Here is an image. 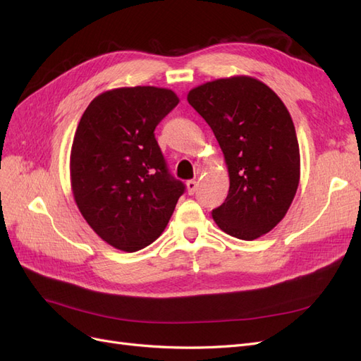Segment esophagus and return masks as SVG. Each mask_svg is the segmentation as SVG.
<instances>
[{"label": "esophagus", "instance_id": "1", "mask_svg": "<svg viewBox=\"0 0 361 361\" xmlns=\"http://www.w3.org/2000/svg\"><path fill=\"white\" fill-rule=\"evenodd\" d=\"M185 185H187V191L190 195H192L195 191H197V182L195 180H188Z\"/></svg>", "mask_w": 361, "mask_h": 361}]
</instances>
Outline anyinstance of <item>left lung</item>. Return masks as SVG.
<instances>
[{
    "mask_svg": "<svg viewBox=\"0 0 361 361\" xmlns=\"http://www.w3.org/2000/svg\"><path fill=\"white\" fill-rule=\"evenodd\" d=\"M187 99L211 126L231 180L214 221L245 241L268 233L286 215L300 183V146L288 108L248 75L194 87Z\"/></svg>",
    "mask_w": 361,
    "mask_h": 361,
    "instance_id": "8db88e82",
    "label": "left lung"
}]
</instances>
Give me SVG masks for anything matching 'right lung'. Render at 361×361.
Segmentation results:
<instances>
[{
  "instance_id": "add662e5",
  "label": "right lung",
  "mask_w": 361,
  "mask_h": 361,
  "mask_svg": "<svg viewBox=\"0 0 361 361\" xmlns=\"http://www.w3.org/2000/svg\"><path fill=\"white\" fill-rule=\"evenodd\" d=\"M178 104L164 87H118L96 96L76 128L73 200L93 232L117 250L133 253L154 243L183 194L154 134Z\"/></svg>"
}]
</instances>
